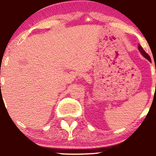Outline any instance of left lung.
<instances>
[{
    "instance_id": "obj_1",
    "label": "left lung",
    "mask_w": 156,
    "mask_h": 156,
    "mask_svg": "<svg viewBox=\"0 0 156 156\" xmlns=\"http://www.w3.org/2000/svg\"><path fill=\"white\" fill-rule=\"evenodd\" d=\"M138 48H139V51L141 52V54H142L143 55H144V56L145 57V58H147V59H148V60H149V61H151V59H150V55H148L147 53L145 51H144V50L143 49L142 47H141V46L140 45V44H139V45H138Z\"/></svg>"
}]
</instances>
